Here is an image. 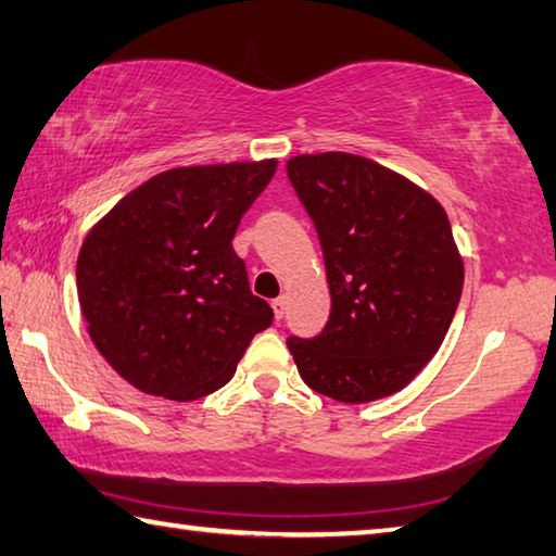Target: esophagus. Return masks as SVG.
Listing matches in <instances>:
<instances>
[{"label": "esophagus", "instance_id": "34e87169", "mask_svg": "<svg viewBox=\"0 0 556 556\" xmlns=\"http://www.w3.org/2000/svg\"><path fill=\"white\" fill-rule=\"evenodd\" d=\"M271 309H275L277 319H285V314H287V296H277L275 302H271Z\"/></svg>", "mask_w": 556, "mask_h": 556}]
</instances>
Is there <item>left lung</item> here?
<instances>
[{"mask_svg":"<svg viewBox=\"0 0 556 556\" xmlns=\"http://www.w3.org/2000/svg\"><path fill=\"white\" fill-rule=\"evenodd\" d=\"M289 180L319 235L331 314L314 339H287L299 376L341 403L399 393L435 356L465 267L428 190L354 153L289 157Z\"/></svg>","mask_w":556,"mask_h":556,"instance_id":"8db88e82","label":"left lung"}]
</instances>
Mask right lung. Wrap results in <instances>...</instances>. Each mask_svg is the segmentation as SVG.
<instances>
[{
	"mask_svg": "<svg viewBox=\"0 0 556 556\" xmlns=\"http://www.w3.org/2000/svg\"><path fill=\"white\" fill-rule=\"evenodd\" d=\"M277 161L170 167L105 213L76 262L88 337L138 391L198 401L235 376L271 306L232 250Z\"/></svg>",
	"mask_w": 556,
	"mask_h": 556,
	"instance_id": "add662e5",
	"label": "right lung"
}]
</instances>
